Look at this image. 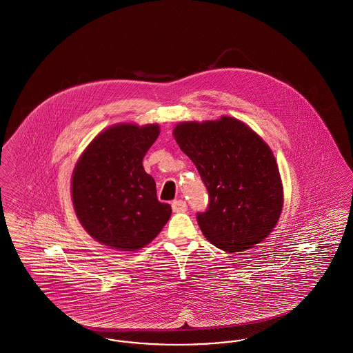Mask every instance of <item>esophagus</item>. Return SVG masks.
I'll list each match as a JSON object with an SVG mask.
<instances>
[{
	"label": "esophagus",
	"instance_id": "obj_1",
	"mask_svg": "<svg viewBox=\"0 0 353 353\" xmlns=\"http://www.w3.org/2000/svg\"><path fill=\"white\" fill-rule=\"evenodd\" d=\"M172 209L174 213H184L188 210V205L183 200H174L172 202Z\"/></svg>",
	"mask_w": 353,
	"mask_h": 353
}]
</instances>
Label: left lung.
Returning a JSON list of instances; mask_svg holds the SVG:
<instances>
[{
    "label": "left lung",
    "mask_w": 353,
    "mask_h": 353,
    "mask_svg": "<svg viewBox=\"0 0 353 353\" xmlns=\"http://www.w3.org/2000/svg\"><path fill=\"white\" fill-rule=\"evenodd\" d=\"M173 136L209 193L206 212L197 213L205 238L228 252H245L262 242L283 206L282 180L269 145L230 117L183 121Z\"/></svg>",
    "instance_id": "1"
}]
</instances>
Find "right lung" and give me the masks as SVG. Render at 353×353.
Returning <instances> with one entry per match:
<instances>
[{
  "mask_svg": "<svg viewBox=\"0 0 353 353\" xmlns=\"http://www.w3.org/2000/svg\"><path fill=\"white\" fill-rule=\"evenodd\" d=\"M159 134V124H115L88 144L74 168L77 217L88 234L111 249L144 248L170 217V205L157 200L154 180L143 168Z\"/></svg>",
  "mask_w": 353,
  "mask_h": 353,
  "instance_id": "1",
  "label": "right lung"
}]
</instances>
